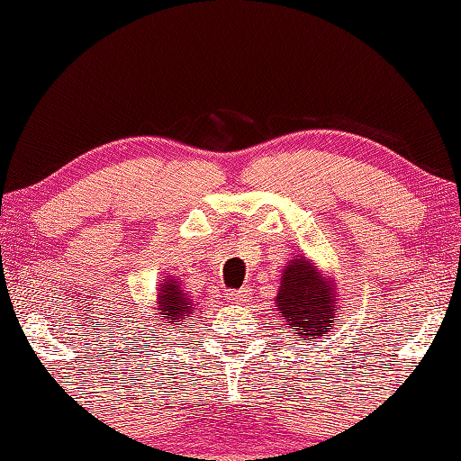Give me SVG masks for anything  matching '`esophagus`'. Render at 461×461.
I'll return each mask as SVG.
<instances>
[{
  "instance_id": "obj_1",
  "label": "esophagus",
  "mask_w": 461,
  "mask_h": 461,
  "mask_svg": "<svg viewBox=\"0 0 461 461\" xmlns=\"http://www.w3.org/2000/svg\"><path fill=\"white\" fill-rule=\"evenodd\" d=\"M228 299L231 303H248L251 299V289L249 287H243V289H240L236 293L231 291V293H228Z\"/></svg>"
}]
</instances>
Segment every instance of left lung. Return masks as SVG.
<instances>
[{
	"mask_svg": "<svg viewBox=\"0 0 461 461\" xmlns=\"http://www.w3.org/2000/svg\"><path fill=\"white\" fill-rule=\"evenodd\" d=\"M276 309L297 340L325 339L342 315L339 283L330 271L299 253L281 271Z\"/></svg>",
	"mask_w": 461,
	"mask_h": 461,
	"instance_id": "8db88e82",
	"label": "left lung"
}]
</instances>
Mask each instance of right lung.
Masks as SVG:
<instances>
[{
  "instance_id": "add662e5",
  "label": "right lung",
  "mask_w": 461,
  "mask_h": 461,
  "mask_svg": "<svg viewBox=\"0 0 461 461\" xmlns=\"http://www.w3.org/2000/svg\"><path fill=\"white\" fill-rule=\"evenodd\" d=\"M194 311V299L185 293L184 283L178 276H166L164 281L156 287V297L152 303V312L146 321H152L154 329L150 330H166L185 327L188 317ZM156 326H164V330H156ZM154 339V337H152ZM164 339V337H162Z\"/></svg>"
}]
</instances>
